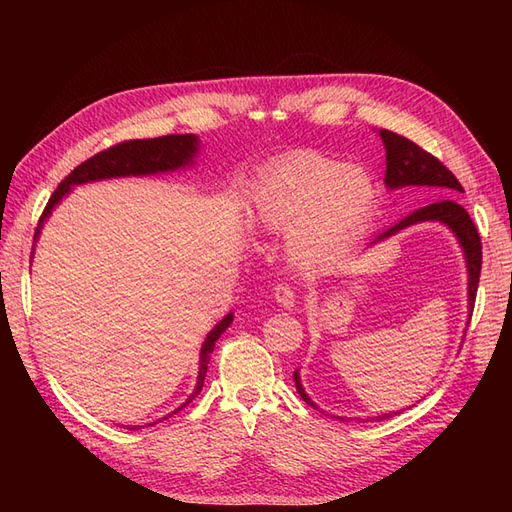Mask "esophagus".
Instances as JSON below:
<instances>
[{"label": "esophagus", "mask_w": 512, "mask_h": 512, "mask_svg": "<svg viewBox=\"0 0 512 512\" xmlns=\"http://www.w3.org/2000/svg\"><path fill=\"white\" fill-rule=\"evenodd\" d=\"M275 301L284 305L286 309L294 307V303H297V292H294V288L290 284H280L275 288Z\"/></svg>", "instance_id": "34e87169"}]
</instances>
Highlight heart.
Returning <instances> with one entry per match:
<instances>
[{"label": "heart", "mask_w": 512, "mask_h": 512, "mask_svg": "<svg viewBox=\"0 0 512 512\" xmlns=\"http://www.w3.org/2000/svg\"><path fill=\"white\" fill-rule=\"evenodd\" d=\"M376 200V183L363 168L318 151H292L258 173L252 215L269 230H290L288 252L314 262L342 250L371 218Z\"/></svg>", "instance_id": "b5f03b06"}]
</instances>
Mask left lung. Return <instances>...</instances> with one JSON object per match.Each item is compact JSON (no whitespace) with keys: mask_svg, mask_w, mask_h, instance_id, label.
Instances as JSON below:
<instances>
[{"mask_svg":"<svg viewBox=\"0 0 512 512\" xmlns=\"http://www.w3.org/2000/svg\"><path fill=\"white\" fill-rule=\"evenodd\" d=\"M380 138H382L384 149H386V175H384L386 188L397 190V188H406V185H414V188H431V192L436 196H451L455 192H463L461 183L457 181V177L451 173V170H448L436 156H431L429 151L412 143L410 138L399 136L389 130H380ZM427 220H436V222H442L451 228L457 235L463 252H466L468 275H470V282H468V301L470 303L468 305H470V316H472L478 277H480V265H483V245H480L478 230L470 218V213L459 203H455V200L442 198V200H436V203H429L421 209L412 211L395 226L380 232V235L371 243H378L386 237L395 235V232H399L401 228H408L412 224L427 222ZM292 378H294V386H297V393L301 395V399L307 406L316 408L314 401L309 399L307 393L303 391L299 371H294ZM393 414H397V412H393ZM389 416L391 414L378 416V421L380 418H389Z\"/></svg>","mask_w":512,"mask_h":512,"instance_id":"left-lung-1","label":"left lung"}]
</instances>
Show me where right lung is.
<instances>
[{
    "label": "right lung",
    "instance_id": "1",
    "mask_svg": "<svg viewBox=\"0 0 512 512\" xmlns=\"http://www.w3.org/2000/svg\"><path fill=\"white\" fill-rule=\"evenodd\" d=\"M198 151V141L194 134H168L160 138H143V141H123L113 147H108L96 156H91L83 164L76 166L72 173L57 185V190L51 194L49 203H46L42 215H40V224L36 228L34 239H38V232L44 224V220L49 218L53 207L64 198L72 185L87 183V181H98V179H111V177H126V175H153V173H164V170H175L179 166L190 164L194 153ZM232 322V314H228L222 322H218L203 344V350H200V371H198V382L196 389L190 395V401L203 391V382L207 376V365L211 359V352L215 348V342H218L220 335L228 329V324ZM183 404V406H185ZM181 406V408H183ZM179 408V410H181Z\"/></svg>",
    "mask_w": 512,
    "mask_h": 512
}]
</instances>
